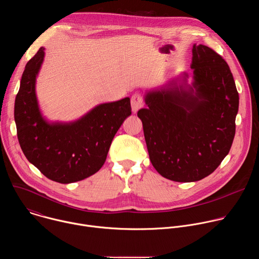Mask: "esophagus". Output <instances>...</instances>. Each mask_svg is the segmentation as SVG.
Returning <instances> with one entry per match:
<instances>
[{"label": "esophagus", "mask_w": 259, "mask_h": 259, "mask_svg": "<svg viewBox=\"0 0 259 259\" xmlns=\"http://www.w3.org/2000/svg\"><path fill=\"white\" fill-rule=\"evenodd\" d=\"M143 106V99L140 94H134L131 97V108L132 112L135 114L138 112V109H140Z\"/></svg>", "instance_id": "1"}]
</instances>
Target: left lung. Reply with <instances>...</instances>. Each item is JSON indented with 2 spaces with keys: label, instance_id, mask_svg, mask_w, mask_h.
I'll list each match as a JSON object with an SVG mask.
<instances>
[{
  "label": "left lung",
  "instance_id": "1",
  "mask_svg": "<svg viewBox=\"0 0 259 259\" xmlns=\"http://www.w3.org/2000/svg\"><path fill=\"white\" fill-rule=\"evenodd\" d=\"M193 82L183 71L144 94L138 110L150 160L165 178L198 181L229 154L236 133L239 93L226 60L193 46Z\"/></svg>",
  "mask_w": 259,
  "mask_h": 259
}]
</instances>
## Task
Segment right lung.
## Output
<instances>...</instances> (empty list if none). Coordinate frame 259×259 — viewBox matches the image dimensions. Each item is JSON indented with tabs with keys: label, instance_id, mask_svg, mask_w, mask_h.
Returning <instances> with one entry per match:
<instances>
[{
	"label": "right lung",
	"instance_id": "right-lung-1",
	"mask_svg": "<svg viewBox=\"0 0 259 259\" xmlns=\"http://www.w3.org/2000/svg\"><path fill=\"white\" fill-rule=\"evenodd\" d=\"M44 57L41 47L22 73L14 105L18 141L28 162L47 178L59 183L80 181L104 164L117 131L131 115L130 98L98 104L76 121H48L35 93Z\"/></svg>",
	"mask_w": 259,
	"mask_h": 259
}]
</instances>
